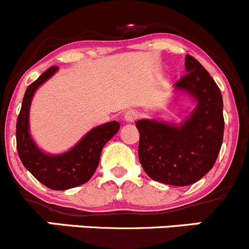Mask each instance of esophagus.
Listing matches in <instances>:
<instances>
[{
  "label": "esophagus",
  "mask_w": 249,
  "mask_h": 249,
  "mask_svg": "<svg viewBox=\"0 0 249 249\" xmlns=\"http://www.w3.org/2000/svg\"><path fill=\"white\" fill-rule=\"evenodd\" d=\"M137 118H139V112H136L135 109L126 110L124 114V119L126 123H134Z\"/></svg>",
  "instance_id": "esophagus-1"
}]
</instances>
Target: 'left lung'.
I'll return each instance as SVG.
<instances>
[{"mask_svg": "<svg viewBox=\"0 0 249 249\" xmlns=\"http://www.w3.org/2000/svg\"><path fill=\"white\" fill-rule=\"evenodd\" d=\"M187 74L175 84V92L187 95L194 109L180 123L141 119L139 158L152 179L185 187L201 179L214 165L224 134L223 97L205 67L185 56Z\"/></svg>", "mask_w": 249, "mask_h": 249, "instance_id": "1", "label": "left lung"}]
</instances>
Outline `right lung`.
<instances>
[{"label": "right lung", "mask_w": 249, "mask_h": 249, "mask_svg": "<svg viewBox=\"0 0 249 249\" xmlns=\"http://www.w3.org/2000/svg\"><path fill=\"white\" fill-rule=\"evenodd\" d=\"M59 67L47 70L27 87L17 122V148L20 160L37 180L53 190H66L87 183L99 165L102 148L119 131V123L99 125L67 152L49 154L37 145L30 134V107L35 92L54 76Z\"/></svg>", "instance_id": "add662e5"}]
</instances>
